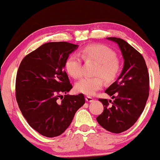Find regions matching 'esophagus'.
Here are the masks:
<instances>
[{
  "mask_svg": "<svg viewBox=\"0 0 160 160\" xmlns=\"http://www.w3.org/2000/svg\"><path fill=\"white\" fill-rule=\"evenodd\" d=\"M86 101L87 102H93L94 101V99L92 98V97H90V96H86Z\"/></svg>",
  "mask_w": 160,
  "mask_h": 160,
  "instance_id": "esophagus-1",
  "label": "esophagus"
}]
</instances>
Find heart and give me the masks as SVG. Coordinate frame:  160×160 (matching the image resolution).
I'll return each instance as SVG.
<instances>
[{
	"label": "heart",
	"instance_id": "b5f03b06",
	"mask_svg": "<svg viewBox=\"0 0 160 160\" xmlns=\"http://www.w3.org/2000/svg\"><path fill=\"white\" fill-rule=\"evenodd\" d=\"M81 56L85 59H91L98 63L95 74L101 75L107 81H112L116 78L120 64L116 59L115 52L103 45H90L81 51ZM65 70L74 78L81 77V59L77 53H72L67 58L65 63ZM103 80L101 76L95 78H84L75 84V90L79 93L92 95L102 88Z\"/></svg>",
	"mask_w": 160,
	"mask_h": 160
}]
</instances>
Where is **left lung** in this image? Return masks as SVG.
Here are the masks:
<instances>
[{
    "label": "left lung",
    "instance_id": "left-lung-1",
    "mask_svg": "<svg viewBox=\"0 0 160 160\" xmlns=\"http://www.w3.org/2000/svg\"><path fill=\"white\" fill-rule=\"evenodd\" d=\"M108 40L118 45L124 59V67L116 81L105 92L114 99L109 105L107 99H99L103 112L97 117L98 124L105 130L120 133L136 122L145 109L149 96V74L145 59L139 52L120 38Z\"/></svg>",
    "mask_w": 160,
    "mask_h": 160
}]
</instances>
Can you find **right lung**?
Segmentation results:
<instances>
[{
	"instance_id": "obj_1",
	"label": "right lung",
	"mask_w": 160,
	"mask_h": 160,
	"mask_svg": "<svg viewBox=\"0 0 160 160\" xmlns=\"http://www.w3.org/2000/svg\"><path fill=\"white\" fill-rule=\"evenodd\" d=\"M78 48L65 42L45 43L27 55L19 65L15 82L19 109L30 126L46 137L64 132L85 103L83 94L67 95L72 86L65 63Z\"/></svg>"
}]
</instances>
